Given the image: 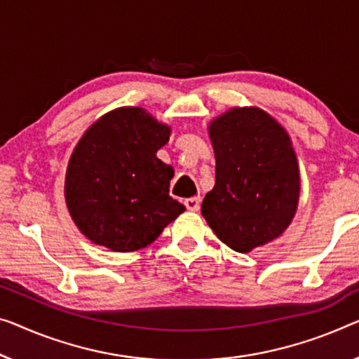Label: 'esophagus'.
Returning a JSON list of instances; mask_svg holds the SVG:
<instances>
[{"label": "esophagus", "mask_w": 359, "mask_h": 359, "mask_svg": "<svg viewBox=\"0 0 359 359\" xmlns=\"http://www.w3.org/2000/svg\"><path fill=\"white\" fill-rule=\"evenodd\" d=\"M200 203H201L200 196H191V198H187V200L184 201V205H185L187 210L198 211V210H200Z\"/></svg>", "instance_id": "34e87169"}]
</instances>
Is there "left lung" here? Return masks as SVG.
Segmentation results:
<instances>
[{"instance_id":"1","label":"left lung","mask_w":359,"mask_h":359,"mask_svg":"<svg viewBox=\"0 0 359 359\" xmlns=\"http://www.w3.org/2000/svg\"><path fill=\"white\" fill-rule=\"evenodd\" d=\"M216 184L201 214L219 240L238 253L269 243L295 216L299 196L290 137L267 112L233 108L210 126Z\"/></svg>"}]
</instances>
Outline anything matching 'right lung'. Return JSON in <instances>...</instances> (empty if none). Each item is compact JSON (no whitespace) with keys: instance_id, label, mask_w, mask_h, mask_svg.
I'll list each match as a JSON object with an SVG mask.
<instances>
[{"instance_id":"right-lung-1","label":"right lung","mask_w":359,"mask_h":359,"mask_svg":"<svg viewBox=\"0 0 359 359\" xmlns=\"http://www.w3.org/2000/svg\"><path fill=\"white\" fill-rule=\"evenodd\" d=\"M169 133L145 109L119 108L80 138L64 191L74 222L93 243L119 253L145 248L185 211L169 196L172 168L156 156Z\"/></svg>"}]
</instances>
